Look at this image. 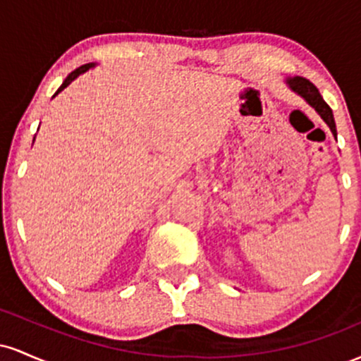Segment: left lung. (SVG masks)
<instances>
[{"label":"left lung","instance_id":"obj_1","mask_svg":"<svg viewBox=\"0 0 361 361\" xmlns=\"http://www.w3.org/2000/svg\"><path fill=\"white\" fill-rule=\"evenodd\" d=\"M287 82L290 85V88H292L293 91H297L299 94H302V97H304L305 100H307L310 105L316 109V111L321 115L322 120H324L327 126H329L331 132L336 135V123H334L333 110H331L329 105L322 100L321 93H319V90L316 88V86H314L309 80H305V78H300V76L290 78V80H287Z\"/></svg>","mask_w":361,"mask_h":361}]
</instances>
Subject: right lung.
I'll return each mask as SVG.
<instances>
[{"label":"right lung","instance_id":"obj_1","mask_svg":"<svg viewBox=\"0 0 361 361\" xmlns=\"http://www.w3.org/2000/svg\"><path fill=\"white\" fill-rule=\"evenodd\" d=\"M91 66H93V64H85V66H81V68L74 69V71H73L71 74H69V76H68V78H66V80H64V82H62V85H61V88H59V90H57V93H61V91H62V90H64V88H66V86H68V85H69V82H71V81H74V80H76V78H78V76H80V74H81V73L88 71V69L91 68ZM57 93H56V94H57ZM56 94H54V97H56Z\"/></svg>","mask_w":361,"mask_h":361}]
</instances>
